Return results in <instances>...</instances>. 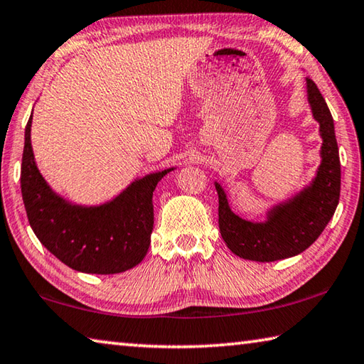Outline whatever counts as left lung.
Returning a JSON list of instances; mask_svg holds the SVG:
<instances>
[{
	"label": "left lung",
	"mask_w": 364,
	"mask_h": 364,
	"mask_svg": "<svg viewBox=\"0 0 364 364\" xmlns=\"http://www.w3.org/2000/svg\"><path fill=\"white\" fill-rule=\"evenodd\" d=\"M307 91L323 137V161L311 187L304 190L294 200L273 209L267 222L254 224L230 211L224 190L215 183L219 195L220 235L228 250L243 259L273 262L297 256L315 243L334 215L339 203L341 159L333 114L320 89L310 78H307Z\"/></svg>",
	"instance_id": "left-lung-1"
}]
</instances>
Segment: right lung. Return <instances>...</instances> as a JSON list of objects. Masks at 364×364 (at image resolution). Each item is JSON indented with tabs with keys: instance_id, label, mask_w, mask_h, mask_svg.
<instances>
[{
	"instance_id": "right-lung-1",
	"label": "right lung",
	"mask_w": 364,
	"mask_h": 364,
	"mask_svg": "<svg viewBox=\"0 0 364 364\" xmlns=\"http://www.w3.org/2000/svg\"><path fill=\"white\" fill-rule=\"evenodd\" d=\"M30 127L31 117L25 127L21 188L30 227L41 245L82 273L112 275L142 262L153 230V190L172 169L136 181L104 206L68 205L53 193L36 168Z\"/></svg>"
}]
</instances>
